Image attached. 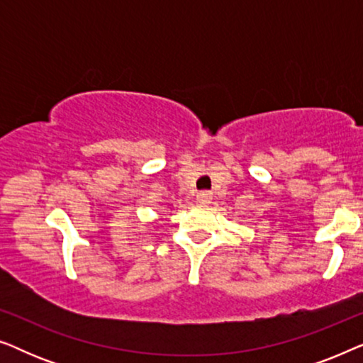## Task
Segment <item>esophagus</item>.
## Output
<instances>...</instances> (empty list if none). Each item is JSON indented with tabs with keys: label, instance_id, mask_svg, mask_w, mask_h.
I'll list each match as a JSON object with an SVG mask.
<instances>
[{
	"label": "esophagus",
	"instance_id": "34e87169",
	"mask_svg": "<svg viewBox=\"0 0 363 363\" xmlns=\"http://www.w3.org/2000/svg\"><path fill=\"white\" fill-rule=\"evenodd\" d=\"M211 200H213V195H211L210 191H200L196 195V203H198V205L206 206L208 203H211Z\"/></svg>",
	"mask_w": 363,
	"mask_h": 363
}]
</instances>
